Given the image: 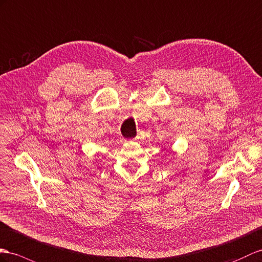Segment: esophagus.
I'll list each match as a JSON object with an SVG mask.
<instances>
[{
  "label": "esophagus",
  "instance_id": "34e87169",
  "mask_svg": "<svg viewBox=\"0 0 262 262\" xmlns=\"http://www.w3.org/2000/svg\"><path fill=\"white\" fill-rule=\"evenodd\" d=\"M139 138H140V137H139V136H138V137H137V138H136V139H135V140H138V139H139Z\"/></svg>",
  "mask_w": 262,
  "mask_h": 262
}]
</instances>
